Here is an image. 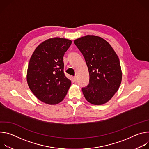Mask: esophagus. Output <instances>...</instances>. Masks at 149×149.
<instances>
[{
	"label": "esophagus",
	"mask_w": 149,
	"mask_h": 149,
	"mask_svg": "<svg viewBox=\"0 0 149 149\" xmlns=\"http://www.w3.org/2000/svg\"><path fill=\"white\" fill-rule=\"evenodd\" d=\"M74 82H77V77H74Z\"/></svg>",
	"instance_id": "1"
}]
</instances>
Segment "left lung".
I'll return each mask as SVG.
<instances>
[{
  "mask_svg": "<svg viewBox=\"0 0 149 149\" xmlns=\"http://www.w3.org/2000/svg\"><path fill=\"white\" fill-rule=\"evenodd\" d=\"M87 65L90 80L82 91L94 105L109 101L118 91L122 78L120 61L108 42L101 37L87 35L74 40Z\"/></svg>",
  "mask_w": 149,
  "mask_h": 149,
  "instance_id": "1",
  "label": "left lung"
}]
</instances>
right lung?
<instances>
[{
	"label": "right lung",
	"instance_id": "obj_1",
	"mask_svg": "<svg viewBox=\"0 0 149 149\" xmlns=\"http://www.w3.org/2000/svg\"><path fill=\"white\" fill-rule=\"evenodd\" d=\"M72 41L60 38L48 39L33 52L27 71V82L33 94L41 101L56 104L67 94L71 81L63 71V55Z\"/></svg>",
	"mask_w": 149,
	"mask_h": 149
}]
</instances>
